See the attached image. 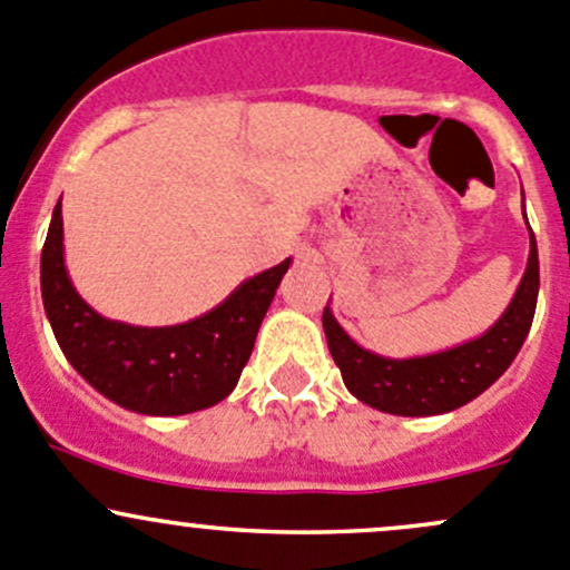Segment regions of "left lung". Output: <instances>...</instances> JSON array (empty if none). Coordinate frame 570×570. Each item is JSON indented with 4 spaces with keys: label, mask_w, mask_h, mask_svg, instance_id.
I'll use <instances>...</instances> for the list:
<instances>
[{
    "label": "left lung",
    "mask_w": 570,
    "mask_h": 570,
    "mask_svg": "<svg viewBox=\"0 0 570 570\" xmlns=\"http://www.w3.org/2000/svg\"><path fill=\"white\" fill-rule=\"evenodd\" d=\"M538 245L530 228V262L504 314L480 338L422 358H383L344 333L331 308L322 312L327 350L342 370L344 386L366 405L394 416H435L455 411L504 375L519 355L538 306Z\"/></svg>",
    "instance_id": "obj_1"
}]
</instances>
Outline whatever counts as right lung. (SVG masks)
Here are the masks:
<instances>
[{
    "label": "right lung",
    "instance_id": "right-lung-1",
    "mask_svg": "<svg viewBox=\"0 0 570 570\" xmlns=\"http://www.w3.org/2000/svg\"><path fill=\"white\" fill-rule=\"evenodd\" d=\"M286 269L289 258L253 275L198 320L168 327L126 325L101 317L73 289L57 204L40 253V295L57 344L96 392L126 411L181 416L234 392Z\"/></svg>",
    "mask_w": 570,
    "mask_h": 570
}]
</instances>
